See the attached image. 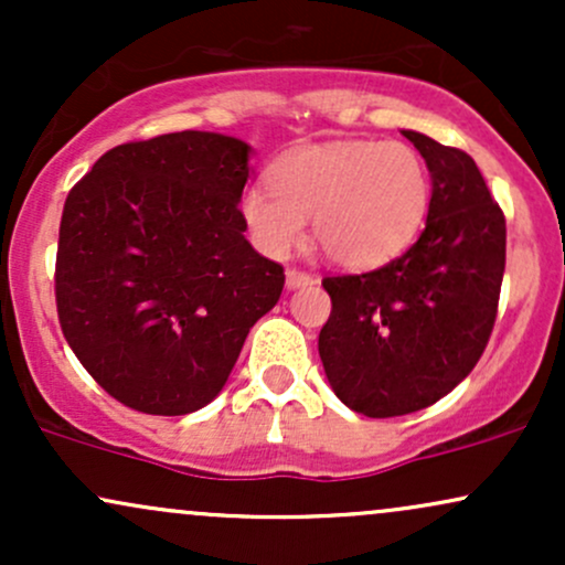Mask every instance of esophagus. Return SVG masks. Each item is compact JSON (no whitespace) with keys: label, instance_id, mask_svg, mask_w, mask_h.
<instances>
[{"label":"esophagus","instance_id":"34e87169","mask_svg":"<svg viewBox=\"0 0 565 565\" xmlns=\"http://www.w3.org/2000/svg\"><path fill=\"white\" fill-rule=\"evenodd\" d=\"M316 278L310 276V274H305V270H300V268H289L287 270V287L289 289H300V287H310V284H313Z\"/></svg>","mask_w":565,"mask_h":565}]
</instances>
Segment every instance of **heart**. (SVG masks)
<instances>
[{"mask_svg":"<svg viewBox=\"0 0 565 565\" xmlns=\"http://www.w3.org/2000/svg\"><path fill=\"white\" fill-rule=\"evenodd\" d=\"M270 191L246 188L242 217L268 257H287L305 242V220L329 260L374 268L393 260L423 228L430 174L423 157L401 140H334L278 159Z\"/></svg>","mask_w":565,"mask_h":565,"instance_id":"b5f03b06","label":"heart"}]
</instances>
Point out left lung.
<instances>
[{
    "label": "left lung",
    "mask_w": 565,
    "mask_h": 565,
    "mask_svg": "<svg viewBox=\"0 0 565 565\" xmlns=\"http://www.w3.org/2000/svg\"><path fill=\"white\" fill-rule=\"evenodd\" d=\"M404 138L430 170L425 231L377 270L323 278V372L342 404L377 419L436 404L472 372L494 329L508 242L476 161L414 129Z\"/></svg>",
    "instance_id": "1"
}]
</instances>
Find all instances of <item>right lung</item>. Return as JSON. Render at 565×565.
Returning <instances> with one entry per match:
<instances>
[{
	"mask_svg": "<svg viewBox=\"0 0 565 565\" xmlns=\"http://www.w3.org/2000/svg\"><path fill=\"white\" fill-rule=\"evenodd\" d=\"M252 148L217 132L125 142L71 188L55 302L66 342L116 401L180 417L223 391L284 268L244 238Z\"/></svg>",
	"mask_w": 565,
	"mask_h": 565,
	"instance_id": "obj_1",
	"label": "right lung"
}]
</instances>
